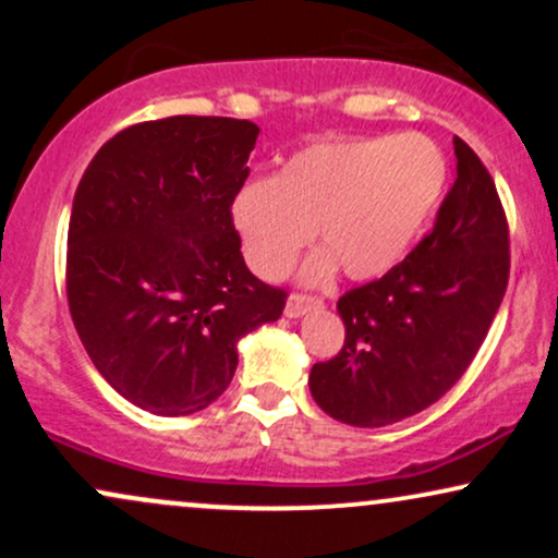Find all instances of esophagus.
Returning <instances> with one entry per match:
<instances>
[{"instance_id": "obj_1", "label": "esophagus", "mask_w": 558, "mask_h": 558, "mask_svg": "<svg viewBox=\"0 0 558 558\" xmlns=\"http://www.w3.org/2000/svg\"><path fill=\"white\" fill-rule=\"evenodd\" d=\"M323 306V299L310 296V293H291L286 301V315L288 317H301L310 310H319Z\"/></svg>"}]
</instances>
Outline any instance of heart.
Here are the masks:
<instances>
[{"mask_svg":"<svg viewBox=\"0 0 558 558\" xmlns=\"http://www.w3.org/2000/svg\"><path fill=\"white\" fill-rule=\"evenodd\" d=\"M446 181V155L420 133L323 141L288 157L272 181L241 185L230 220L265 280L291 267L312 230L328 252L306 262V280L328 278L336 259L349 278H375L409 252Z\"/></svg>","mask_w":558,"mask_h":558,"instance_id":"heart-1","label":"heart"}]
</instances>
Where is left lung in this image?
I'll return each instance as SVG.
<instances>
[{"mask_svg":"<svg viewBox=\"0 0 558 558\" xmlns=\"http://www.w3.org/2000/svg\"><path fill=\"white\" fill-rule=\"evenodd\" d=\"M457 181L430 233L383 278L338 299L341 351L317 362L310 390L354 427L422 412L466 373L509 283V222L488 168L453 136Z\"/></svg>","mask_w":558,"mask_h":558,"instance_id":"left-lung-1","label":"left lung"}]
</instances>
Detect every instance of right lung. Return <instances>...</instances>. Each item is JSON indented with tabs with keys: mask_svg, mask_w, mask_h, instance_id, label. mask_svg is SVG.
<instances>
[{
	"mask_svg": "<svg viewBox=\"0 0 558 558\" xmlns=\"http://www.w3.org/2000/svg\"><path fill=\"white\" fill-rule=\"evenodd\" d=\"M257 136L252 120H146L107 141L75 191L70 317L101 377L151 414L220 399L239 338L283 315L288 293L248 272L230 220Z\"/></svg>",
	"mask_w": 558,
	"mask_h": 558,
	"instance_id": "obj_1",
	"label": "right lung"
}]
</instances>
